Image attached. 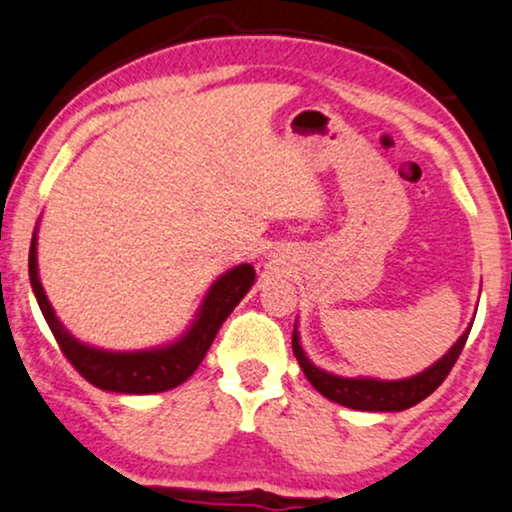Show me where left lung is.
Returning <instances> with one entry per match:
<instances>
[{"instance_id": "1", "label": "left lung", "mask_w": 512, "mask_h": 512, "mask_svg": "<svg viewBox=\"0 0 512 512\" xmlns=\"http://www.w3.org/2000/svg\"><path fill=\"white\" fill-rule=\"evenodd\" d=\"M470 328L472 326H468V331L456 340V345L442 359H437L430 368L404 380L342 378V375L323 371V368L314 366L307 354H304L300 345V333H297V323L293 331V352L295 359L300 361V368L307 375V380L314 385V390L321 392L326 399L335 401V404L347 406V409L354 411H404L416 406L425 397H430L444 383V378L456 364L458 354L463 352Z\"/></svg>"}]
</instances>
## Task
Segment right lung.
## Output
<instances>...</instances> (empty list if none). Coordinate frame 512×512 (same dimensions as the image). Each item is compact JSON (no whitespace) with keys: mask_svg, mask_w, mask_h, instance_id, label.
<instances>
[{"mask_svg":"<svg viewBox=\"0 0 512 512\" xmlns=\"http://www.w3.org/2000/svg\"><path fill=\"white\" fill-rule=\"evenodd\" d=\"M30 286L37 297L44 319H47L51 333L66 354V359L77 368L82 378L99 390L122 392V394H153L172 390L189 380L193 371L205 359L208 349L226 316L234 312L238 302L248 295L255 283V269L252 264H238L229 269L212 283L203 304L198 307L196 319L186 328V333L170 345H160L153 349H137V352H111V349H99L84 345L66 331L51 307L47 293H44L40 281V269H37V226L32 234L30 257Z\"/></svg>","mask_w":512,"mask_h":512,"instance_id":"add662e5","label":"right lung"}]
</instances>
